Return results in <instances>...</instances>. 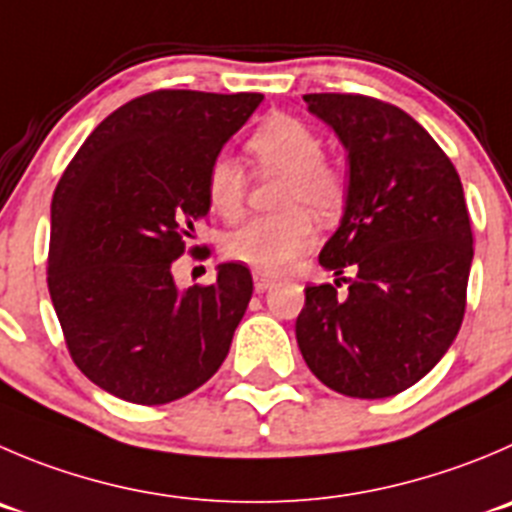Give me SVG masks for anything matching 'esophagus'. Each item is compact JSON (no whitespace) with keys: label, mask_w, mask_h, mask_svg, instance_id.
Returning a JSON list of instances; mask_svg holds the SVG:
<instances>
[{"label":"esophagus","mask_w":512,"mask_h":512,"mask_svg":"<svg viewBox=\"0 0 512 512\" xmlns=\"http://www.w3.org/2000/svg\"><path fill=\"white\" fill-rule=\"evenodd\" d=\"M276 284V276H271V274H264V271H256V274H253V289L259 291H266V289H271V286Z\"/></svg>","instance_id":"esophagus-1"}]
</instances>
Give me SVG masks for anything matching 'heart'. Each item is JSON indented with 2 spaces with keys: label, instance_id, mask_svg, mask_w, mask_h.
<instances>
[{
  "label": "heart",
  "instance_id": "obj_1",
  "mask_svg": "<svg viewBox=\"0 0 512 512\" xmlns=\"http://www.w3.org/2000/svg\"><path fill=\"white\" fill-rule=\"evenodd\" d=\"M253 163L266 173L284 175L279 203L286 208L276 216L251 218L223 238L228 259L253 271L274 274L289 266L314 243V223L304 208L329 218L342 208L344 183L332 165L321 160L324 148L314 130L301 120L276 115L253 130L246 143ZM246 196V175L238 160L221 155L206 173V198L213 213L226 221L241 216Z\"/></svg>",
  "mask_w": 512,
  "mask_h": 512
}]
</instances>
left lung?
I'll return each instance as SVG.
<instances>
[{"mask_svg": "<svg viewBox=\"0 0 512 512\" xmlns=\"http://www.w3.org/2000/svg\"><path fill=\"white\" fill-rule=\"evenodd\" d=\"M347 150L344 216L319 264L334 284L306 286L301 357L319 382L382 399L420 382L465 316L472 231L460 175L405 110L364 95H304ZM355 271L348 294L336 286Z\"/></svg>", "mask_w": 512, "mask_h": 512, "instance_id": "left-lung-1", "label": "left lung"}]
</instances>
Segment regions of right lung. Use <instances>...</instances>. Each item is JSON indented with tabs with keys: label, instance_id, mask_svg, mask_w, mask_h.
I'll return each mask as SVG.
<instances>
[{
	"label": "right lung",
	"instance_id": "1",
	"mask_svg": "<svg viewBox=\"0 0 512 512\" xmlns=\"http://www.w3.org/2000/svg\"><path fill=\"white\" fill-rule=\"evenodd\" d=\"M259 92L158 90L107 115L52 198L47 286L67 349L90 382L165 405L226 359L253 294L243 264L180 291L173 261L208 216L206 173L261 105Z\"/></svg>",
	"mask_w": 512,
	"mask_h": 512
}]
</instances>
